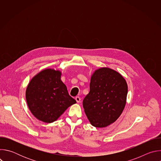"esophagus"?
<instances>
[{
    "label": "esophagus",
    "instance_id": "esophagus-1",
    "mask_svg": "<svg viewBox=\"0 0 161 161\" xmlns=\"http://www.w3.org/2000/svg\"><path fill=\"white\" fill-rule=\"evenodd\" d=\"M75 100L76 101V102H77V103H80V101H81V98H80V97L77 96V97H75Z\"/></svg>",
    "mask_w": 161,
    "mask_h": 161
}]
</instances>
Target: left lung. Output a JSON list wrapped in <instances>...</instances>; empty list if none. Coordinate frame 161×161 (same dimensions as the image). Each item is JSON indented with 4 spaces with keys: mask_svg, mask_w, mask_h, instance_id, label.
<instances>
[{
    "mask_svg": "<svg viewBox=\"0 0 161 161\" xmlns=\"http://www.w3.org/2000/svg\"><path fill=\"white\" fill-rule=\"evenodd\" d=\"M128 86L125 78L109 67H101L91 76L90 92L83 101L90 123L102 128L115 122L125 106Z\"/></svg>",
    "mask_w": 161,
    "mask_h": 161,
    "instance_id": "1",
    "label": "left lung"
}]
</instances>
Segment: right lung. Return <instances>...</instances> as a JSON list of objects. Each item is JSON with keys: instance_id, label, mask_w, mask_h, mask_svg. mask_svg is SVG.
<instances>
[{"instance_id": "right-lung-1", "label": "right lung", "mask_w": 161, "mask_h": 161, "mask_svg": "<svg viewBox=\"0 0 161 161\" xmlns=\"http://www.w3.org/2000/svg\"><path fill=\"white\" fill-rule=\"evenodd\" d=\"M62 72L48 68L36 75L25 92L28 107L33 115L45 123L56 121L64 111L76 103L68 94L60 78Z\"/></svg>"}]
</instances>
